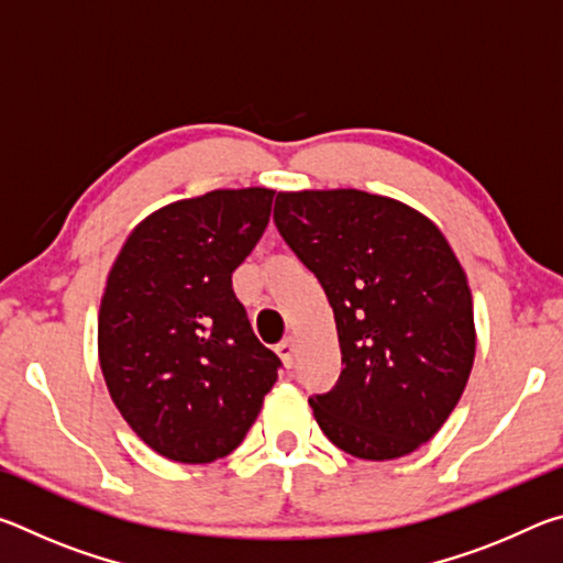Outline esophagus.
Segmentation results:
<instances>
[{
	"mask_svg": "<svg viewBox=\"0 0 563 563\" xmlns=\"http://www.w3.org/2000/svg\"><path fill=\"white\" fill-rule=\"evenodd\" d=\"M275 352H278V357L283 360L285 367H292L295 365V342L292 340H283L278 347H275Z\"/></svg>",
	"mask_w": 563,
	"mask_h": 563,
	"instance_id": "obj_1",
	"label": "esophagus"
}]
</instances>
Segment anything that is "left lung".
Here are the masks:
<instances>
[{"label":"left lung","mask_w":563,"mask_h":563,"mask_svg":"<svg viewBox=\"0 0 563 563\" xmlns=\"http://www.w3.org/2000/svg\"><path fill=\"white\" fill-rule=\"evenodd\" d=\"M275 225L335 312L342 373L310 407L338 450L397 460L430 442L470 379L472 290L440 228L357 188L288 190Z\"/></svg>","instance_id":"left-lung-1"}]
</instances>
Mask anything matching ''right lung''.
<instances>
[{
  "label": "right lung",
  "instance_id": "obj_1",
  "mask_svg": "<svg viewBox=\"0 0 563 563\" xmlns=\"http://www.w3.org/2000/svg\"><path fill=\"white\" fill-rule=\"evenodd\" d=\"M275 190L218 188L146 216L113 261L99 362L113 405L151 450L180 464L231 454L278 379L231 275L271 221Z\"/></svg>",
  "mask_w": 563,
  "mask_h": 563
}]
</instances>
